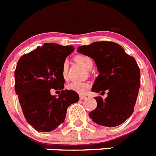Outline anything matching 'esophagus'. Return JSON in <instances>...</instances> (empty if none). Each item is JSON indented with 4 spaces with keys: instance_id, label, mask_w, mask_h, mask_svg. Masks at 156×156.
<instances>
[{
    "instance_id": "esophagus-1",
    "label": "esophagus",
    "mask_w": 156,
    "mask_h": 156,
    "mask_svg": "<svg viewBox=\"0 0 156 156\" xmlns=\"http://www.w3.org/2000/svg\"><path fill=\"white\" fill-rule=\"evenodd\" d=\"M80 100H83V99H87V98L86 96H83V95H80Z\"/></svg>"
}]
</instances>
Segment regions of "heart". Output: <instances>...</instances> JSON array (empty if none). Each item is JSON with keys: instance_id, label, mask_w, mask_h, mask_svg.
Masks as SVG:
<instances>
[{"instance_id": "heart-1", "label": "heart", "mask_w": 156, "mask_h": 156, "mask_svg": "<svg viewBox=\"0 0 156 156\" xmlns=\"http://www.w3.org/2000/svg\"><path fill=\"white\" fill-rule=\"evenodd\" d=\"M76 61L87 69H90L93 66V61L90 57L87 55H77L75 58ZM68 72V62L65 61L62 66V76L64 79H67ZM90 83L88 82H71L67 84L66 88L69 90H72L80 94H84L90 90Z\"/></svg>"}]
</instances>
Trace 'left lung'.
Wrapping results in <instances>:
<instances>
[{"instance_id": "1", "label": "left lung", "mask_w": 156, "mask_h": 156, "mask_svg": "<svg viewBox=\"0 0 156 156\" xmlns=\"http://www.w3.org/2000/svg\"><path fill=\"white\" fill-rule=\"evenodd\" d=\"M77 51L89 56L97 65L99 75L91 90L105 94L106 98L95 97L97 108L89 113L101 126L114 127L122 124L134 110L140 83V69L134 58L112 41H97L77 48Z\"/></svg>"}]
</instances>
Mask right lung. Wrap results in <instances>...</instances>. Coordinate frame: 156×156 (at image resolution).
Returning a JSON list of instances; mask_svg holds the SVG:
<instances>
[{
  "label": "right lung",
  "mask_w": 156,
  "mask_h": 156,
  "mask_svg": "<svg viewBox=\"0 0 156 156\" xmlns=\"http://www.w3.org/2000/svg\"><path fill=\"white\" fill-rule=\"evenodd\" d=\"M73 51L72 45L45 43L18 61L16 93L25 118L37 131L56 129L64 122L69 106L80 100L77 93L63 90L62 66ZM51 89L61 92L58 98L50 94Z\"/></svg>",
  "instance_id": "add662e5"
}]
</instances>
